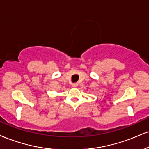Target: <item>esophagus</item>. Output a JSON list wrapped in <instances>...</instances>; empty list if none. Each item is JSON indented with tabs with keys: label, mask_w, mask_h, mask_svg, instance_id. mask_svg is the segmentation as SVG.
Returning <instances> with one entry per match:
<instances>
[{
	"label": "esophagus",
	"mask_w": 149,
	"mask_h": 149,
	"mask_svg": "<svg viewBox=\"0 0 149 149\" xmlns=\"http://www.w3.org/2000/svg\"><path fill=\"white\" fill-rule=\"evenodd\" d=\"M78 86V82H75V83H73L72 85V87H77Z\"/></svg>",
	"instance_id": "1"
}]
</instances>
